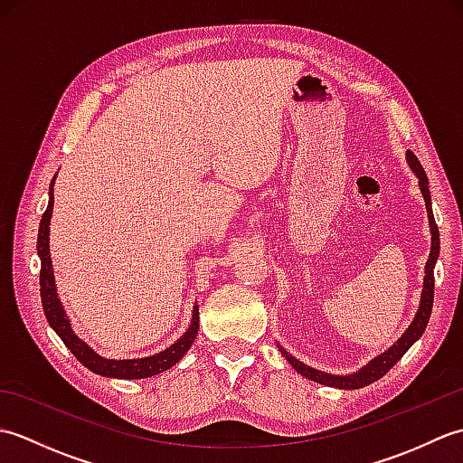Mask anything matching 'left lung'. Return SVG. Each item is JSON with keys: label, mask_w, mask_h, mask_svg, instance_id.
<instances>
[{"label": "left lung", "mask_w": 463, "mask_h": 463, "mask_svg": "<svg viewBox=\"0 0 463 463\" xmlns=\"http://www.w3.org/2000/svg\"><path fill=\"white\" fill-rule=\"evenodd\" d=\"M406 159L411 166V171H414L418 175V179H420V189H421V194H424V199H426V209H428V219H430V229H431V250H430V259L426 262L424 290H421V302H420L416 318H414V322L410 324V328L404 332V336H402L394 344V346L383 352L382 356L373 358L368 364V366H364L360 372L350 373V376H332V373L314 370V368L307 366V364L298 362L297 358H292L287 350L280 348V352L284 354V358H287L294 366V370L302 373L304 378L324 383V386L342 388V390H358V388L368 386V383L380 380L383 373H386L392 366H394V364L408 352L411 344H414L421 336V334H424V330L428 326L431 307H434V264H436L438 254H439V231H438V224L434 221V213H431V201H430L431 196H430V189H428V176L424 173V166L420 165L418 156L411 151L406 153Z\"/></svg>", "instance_id": "left-lung-1"}]
</instances>
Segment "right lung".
<instances>
[{
	"mask_svg": "<svg viewBox=\"0 0 463 463\" xmlns=\"http://www.w3.org/2000/svg\"><path fill=\"white\" fill-rule=\"evenodd\" d=\"M53 181H52V186H49V204L42 216V222H39V234H37V254L39 259H42V270H39V290H42V304H43V312L49 326L57 332V336L63 340L65 346L71 350L73 356L80 360L85 368H90L95 373H101V376L121 378V380H141V378L156 376V373L169 370L184 356L186 350H189L191 344L194 342L196 334H199V307H194L193 310V322L189 330H186L183 336L173 344V346L149 358L107 360V358H101L99 354H95L83 340H80L73 334L71 324H69L65 317L61 302L57 298L52 257H49V221H52V213H53Z\"/></svg>",
	"mask_w": 463,
	"mask_h": 463,
	"instance_id": "right-lung-1",
	"label": "right lung"
}]
</instances>
